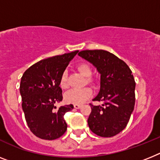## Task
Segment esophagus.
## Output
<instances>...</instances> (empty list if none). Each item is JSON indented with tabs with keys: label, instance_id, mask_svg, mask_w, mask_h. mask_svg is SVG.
<instances>
[{
	"label": "esophagus",
	"instance_id": "obj_1",
	"mask_svg": "<svg viewBox=\"0 0 160 160\" xmlns=\"http://www.w3.org/2000/svg\"><path fill=\"white\" fill-rule=\"evenodd\" d=\"M80 107H81V105L80 104H74V108H76V109H80Z\"/></svg>",
	"mask_w": 160,
	"mask_h": 160
}]
</instances>
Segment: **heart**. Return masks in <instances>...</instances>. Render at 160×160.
Here are the masks:
<instances>
[{"instance_id": "heart-1", "label": "heart", "mask_w": 160, "mask_h": 160, "mask_svg": "<svg viewBox=\"0 0 160 160\" xmlns=\"http://www.w3.org/2000/svg\"><path fill=\"white\" fill-rule=\"evenodd\" d=\"M76 69L82 76L86 78V82L88 84H92L93 83L92 78L90 77L92 75V69L87 63H80L76 66ZM59 86L62 89H66L68 87V72H63L62 73L61 77L59 79ZM92 96V90L88 87L79 89H72L66 92L64 95V99L66 102L72 103V104H82L86 102L90 97Z\"/></svg>"}]
</instances>
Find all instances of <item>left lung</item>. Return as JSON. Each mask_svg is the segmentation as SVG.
Masks as SVG:
<instances>
[{
	"mask_svg": "<svg viewBox=\"0 0 160 160\" xmlns=\"http://www.w3.org/2000/svg\"><path fill=\"white\" fill-rule=\"evenodd\" d=\"M79 56L91 62L100 73V90L90 104L88 124L93 133L103 138L115 136L125 128L135 105V86L132 71L115 54L102 49L83 50Z\"/></svg>",
	"mask_w": 160,
	"mask_h": 160,
	"instance_id": "left-lung-1",
	"label": "left lung"
}]
</instances>
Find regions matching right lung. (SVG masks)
<instances>
[{
    "label": "right lung",
    "mask_w": 160,
    "mask_h": 160,
    "mask_svg": "<svg viewBox=\"0 0 160 160\" xmlns=\"http://www.w3.org/2000/svg\"><path fill=\"white\" fill-rule=\"evenodd\" d=\"M79 51L57 55L39 61L26 70L21 78L22 108L28 128L38 138L54 140L64 134L68 124L64 115L72 104L57 107L62 100L59 79Z\"/></svg>",
    "instance_id": "add662e5"
}]
</instances>
